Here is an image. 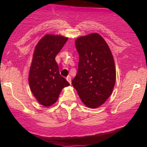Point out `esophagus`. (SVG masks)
I'll return each instance as SVG.
<instances>
[{
  "label": "esophagus",
  "instance_id": "34e87169",
  "mask_svg": "<svg viewBox=\"0 0 147 147\" xmlns=\"http://www.w3.org/2000/svg\"><path fill=\"white\" fill-rule=\"evenodd\" d=\"M66 80L68 81L70 84H71V77L70 76H68V77H66Z\"/></svg>",
  "mask_w": 147,
  "mask_h": 147
}]
</instances>
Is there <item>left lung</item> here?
Segmentation results:
<instances>
[{"label": "left lung", "mask_w": 147, "mask_h": 147, "mask_svg": "<svg viewBox=\"0 0 147 147\" xmlns=\"http://www.w3.org/2000/svg\"><path fill=\"white\" fill-rule=\"evenodd\" d=\"M75 46L79 61L72 84L84 105L96 109L105 103L113 90L116 80L113 57L105 40L97 33L79 36Z\"/></svg>", "instance_id": "left-lung-1"}]
</instances>
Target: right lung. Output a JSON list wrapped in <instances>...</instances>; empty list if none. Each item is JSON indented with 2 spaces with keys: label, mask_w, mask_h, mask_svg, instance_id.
<instances>
[{
  "label": "right lung",
  "mask_w": 147,
  "mask_h": 147,
  "mask_svg": "<svg viewBox=\"0 0 147 147\" xmlns=\"http://www.w3.org/2000/svg\"><path fill=\"white\" fill-rule=\"evenodd\" d=\"M68 38L48 34L42 37L34 48L28 81L30 90L37 102L45 107L55 104L62 89L70 86L60 75L55 61Z\"/></svg>",
  "instance_id": "add662e5"
}]
</instances>
